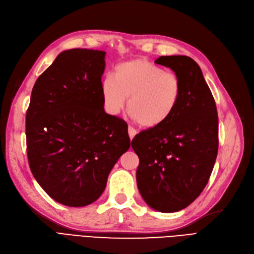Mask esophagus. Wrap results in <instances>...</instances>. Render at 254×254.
Masks as SVG:
<instances>
[{
    "label": "esophagus",
    "mask_w": 254,
    "mask_h": 254,
    "mask_svg": "<svg viewBox=\"0 0 254 254\" xmlns=\"http://www.w3.org/2000/svg\"><path fill=\"white\" fill-rule=\"evenodd\" d=\"M128 134H129V138L130 140H132L134 138V135L136 134V131L132 128V127H128Z\"/></svg>",
    "instance_id": "obj_1"
}]
</instances>
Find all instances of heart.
Here are the masks:
<instances>
[{"label": "heart", "mask_w": 254, "mask_h": 254, "mask_svg": "<svg viewBox=\"0 0 254 254\" xmlns=\"http://www.w3.org/2000/svg\"><path fill=\"white\" fill-rule=\"evenodd\" d=\"M182 81L173 71L144 59L125 62L114 68L113 77L101 81L100 91L106 111H127L141 127L155 128L170 120L182 99Z\"/></svg>", "instance_id": "1"}]
</instances>
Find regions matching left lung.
Masks as SVG:
<instances>
[{
    "label": "left lung",
    "mask_w": 254,
    "mask_h": 254,
    "mask_svg": "<svg viewBox=\"0 0 254 254\" xmlns=\"http://www.w3.org/2000/svg\"><path fill=\"white\" fill-rule=\"evenodd\" d=\"M155 63L180 77L182 99L170 120L139 132L131 146L140 159L136 184L143 200L153 209L174 212L192 203L208 183L218 153V114L195 61L171 56Z\"/></svg>",
    "instance_id": "obj_1"
}]
</instances>
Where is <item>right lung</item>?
I'll return each instance as SVG.
<instances>
[{
    "instance_id": "add662e5",
    "label": "right lung",
    "mask_w": 254,
    "mask_h": 254,
    "mask_svg": "<svg viewBox=\"0 0 254 254\" xmlns=\"http://www.w3.org/2000/svg\"><path fill=\"white\" fill-rule=\"evenodd\" d=\"M105 57L79 48L61 52L32 90L25 118L30 169L48 195L66 206L97 200L130 147L126 122L104 109Z\"/></svg>"
}]
</instances>
